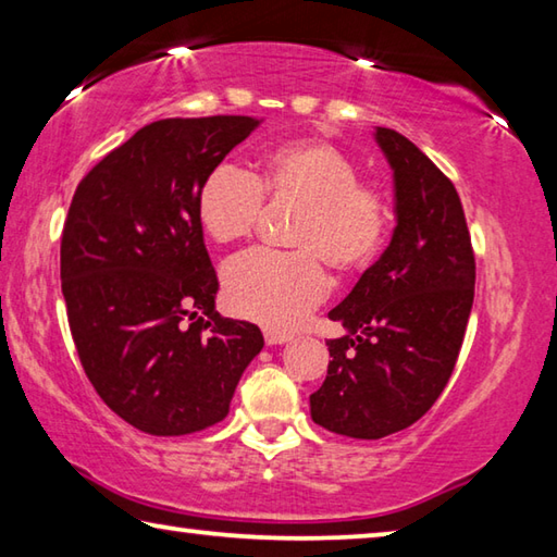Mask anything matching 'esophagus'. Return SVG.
I'll list each match as a JSON object with an SVG mask.
<instances>
[{
    "label": "esophagus",
    "instance_id": "34e87169",
    "mask_svg": "<svg viewBox=\"0 0 557 557\" xmlns=\"http://www.w3.org/2000/svg\"><path fill=\"white\" fill-rule=\"evenodd\" d=\"M262 336H265L268 346H280V343H287L292 336L285 331H275V329H265L262 331Z\"/></svg>",
    "mask_w": 557,
    "mask_h": 557
}]
</instances>
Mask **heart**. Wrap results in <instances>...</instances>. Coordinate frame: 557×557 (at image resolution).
<instances>
[{"label": "heart", "mask_w": 557, "mask_h": 557, "mask_svg": "<svg viewBox=\"0 0 557 557\" xmlns=\"http://www.w3.org/2000/svg\"><path fill=\"white\" fill-rule=\"evenodd\" d=\"M270 205H295L287 226L292 250H252L224 272V297L238 317L265 329L289 331L317 309L329 292V265L356 275L377 260L392 228L384 189L360 180L356 160L321 138L272 146L256 173L219 165L197 191V219L221 246L256 231Z\"/></svg>", "instance_id": "heart-1"}]
</instances>
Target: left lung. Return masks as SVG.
<instances>
[{
  "label": "left lung",
  "mask_w": 557,
  "mask_h": 557,
  "mask_svg": "<svg viewBox=\"0 0 557 557\" xmlns=\"http://www.w3.org/2000/svg\"><path fill=\"white\" fill-rule=\"evenodd\" d=\"M377 144L394 170L397 228L350 295L329 311L350 333L331 360L311 419L338 436L377 441L411 426L446 387L474 299V250L458 191L392 128Z\"/></svg>",
  "instance_id": "left-lung-1"
}]
</instances>
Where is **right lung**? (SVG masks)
Segmentation results:
<instances>
[{
	"instance_id": "right-lung-1",
	"label": "right lung",
	"mask_w": 557,
	"mask_h": 557,
	"mask_svg": "<svg viewBox=\"0 0 557 557\" xmlns=\"http://www.w3.org/2000/svg\"><path fill=\"white\" fill-rule=\"evenodd\" d=\"M250 116L163 119L79 180L60 238V285L79 362L107 407L150 436L228 413L262 348L256 323L214 311L219 289L197 191Z\"/></svg>"
}]
</instances>
